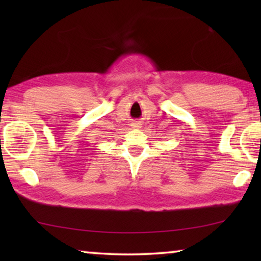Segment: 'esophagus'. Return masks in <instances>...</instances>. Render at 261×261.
<instances>
[{
  "mask_svg": "<svg viewBox=\"0 0 261 261\" xmlns=\"http://www.w3.org/2000/svg\"><path fill=\"white\" fill-rule=\"evenodd\" d=\"M134 126H135V127H138V125H137V124H134Z\"/></svg>",
  "mask_w": 261,
  "mask_h": 261,
  "instance_id": "esophagus-1",
  "label": "esophagus"
}]
</instances>
